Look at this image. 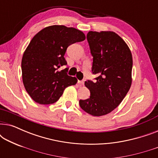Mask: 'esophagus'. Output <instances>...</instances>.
I'll return each instance as SVG.
<instances>
[{
	"instance_id": "34e87169",
	"label": "esophagus",
	"mask_w": 158,
	"mask_h": 158,
	"mask_svg": "<svg viewBox=\"0 0 158 158\" xmlns=\"http://www.w3.org/2000/svg\"><path fill=\"white\" fill-rule=\"evenodd\" d=\"M77 83H78L80 85H84V81H78Z\"/></svg>"
}]
</instances>
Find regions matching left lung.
Returning a JSON list of instances; mask_svg holds the SVG:
<instances>
[{"mask_svg": "<svg viewBox=\"0 0 158 158\" xmlns=\"http://www.w3.org/2000/svg\"><path fill=\"white\" fill-rule=\"evenodd\" d=\"M87 40L92 73L98 77L94 82H85L90 96L79 104L90 115L103 116L120 104L131 87L132 56L124 41L113 31H89Z\"/></svg>", "mask_w": 158, "mask_h": 158, "instance_id": "obj_1", "label": "left lung"}]
</instances>
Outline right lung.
<instances>
[{
  "label": "right lung",
  "mask_w": 158,
  "mask_h": 158,
  "mask_svg": "<svg viewBox=\"0 0 158 158\" xmlns=\"http://www.w3.org/2000/svg\"><path fill=\"white\" fill-rule=\"evenodd\" d=\"M85 40L83 32L73 27L54 25L34 36L21 60L23 83L31 98L40 104L58 101L64 88L75 85L77 79L68 75L64 55L70 44Z\"/></svg>",
  "instance_id": "right-lung-1"
}]
</instances>
